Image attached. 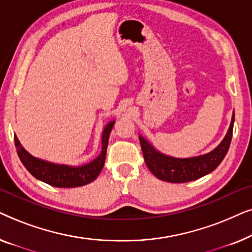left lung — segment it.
I'll return each mask as SVG.
<instances>
[{
    "label": "left lung",
    "mask_w": 252,
    "mask_h": 252,
    "mask_svg": "<svg viewBox=\"0 0 252 252\" xmlns=\"http://www.w3.org/2000/svg\"><path fill=\"white\" fill-rule=\"evenodd\" d=\"M234 120H235V115L233 112L229 128L221 142L210 153L195 157L178 158L168 156L158 151L149 141L140 134V144L148 168L156 178L174 184L194 181L211 173L218 167L228 151L233 135Z\"/></svg>",
    "instance_id": "obj_1"
}]
</instances>
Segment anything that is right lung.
<instances>
[{"instance_id": "obj_1", "label": "right lung", "mask_w": 252, "mask_h": 252, "mask_svg": "<svg viewBox=\"0 0 252 252\" xmlns=\"http://www.w3.org/2000/svg\"><path fill=\"white\" fill-rule=\"evenodd\" d=\"M116 120H111L104 126L102 132V150L95 159L87 164L73 166V165L57 164L53 161H48L41 158L34 157L25 148L22 146L18 137L15 134V144L17 154L22 160L26 170L37 180L46 182V184L58 188H75L91 184L94 181L98 174L101 173L104 166L106 148L109 143V136Z\"/></svg>"}]
</instances>
